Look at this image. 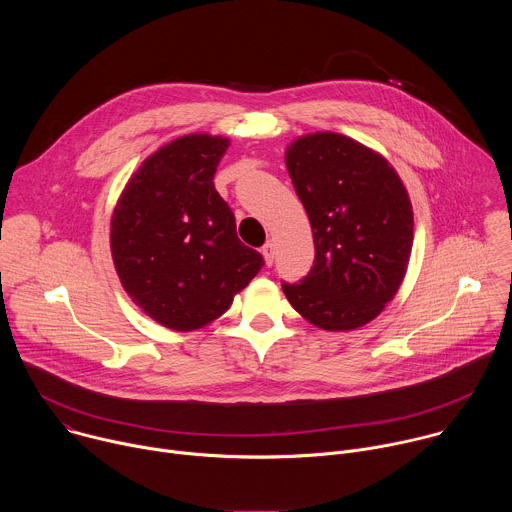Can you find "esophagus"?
Returning a JSON list of instances; mask_svg holds the SVG:
<instances>
[{
  "instance_id": "1",
  "label": "esophagus",
  "mask_w": 512,
  "mask_h": 512,
  "mask_svg": "<svg viewBox=\"0 0 512 512\" xmlns=\"http://www.w3.org/2000/svg\"><path fill=\"white\" fill-rule=\"evenodd\" d=\"M261 253H263V257H265V263L271 267V265H273V259H275V249H273V243H265V245L261 247Z\"/></svg>"
}]
</instances>
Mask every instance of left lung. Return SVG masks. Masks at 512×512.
I'll return each mask as SVG.
<instances>
[{"mask_svg": "<svg viewBox=\"0 0 512 512\" xmlns=\"http://www.w3.org/2000/svg\"><path fill=\"white\" fill-rule=\"evenodd\" d=\"M285 166L314 235V265L283 294L322 330L377 318L403 281L413 243L407 190L385 158L338 133L300 137Z\"/></svg>", "mask_w": 512, "mask_h": 512, "instance_id": "left-lung-1", "label": "left lung"}]
</instances>
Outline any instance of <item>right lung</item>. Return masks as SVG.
Here are the masks:
<instances>
[{
    "mask_svg": "<svg viewBox=\"0 0 512 512\" xmlns=\"http://www.w3.org/2000/svg\"><path fill=\"white\" fill-rule=\"evenodd\" d=\"M229 139L180 137L141 164L111 221L115 269L131 300L172 330L200 328L229 310L263 267L241 243L231 206L214 188Z\"/></svg>",
    "mask_w": 512,
    "mask_h": 512,
    "instance_id": "add662e5",
    "label": "right lung"
}]
</instances>
